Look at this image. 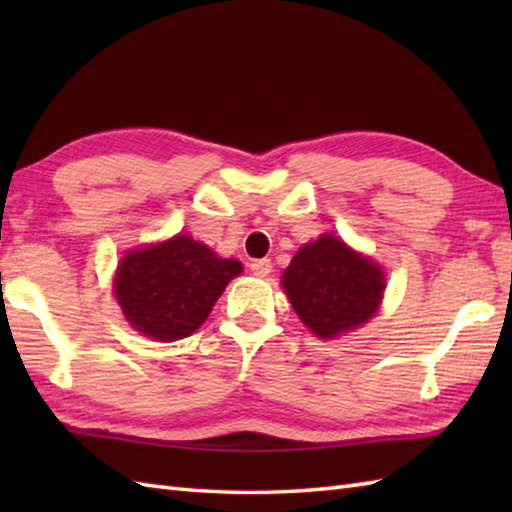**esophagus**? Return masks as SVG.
I'll return each mask as SVG.
<instances>
[{
  "mask_svg": "<svg viewBox=\"0 0 512 512\" xmlns=\"http://www.w3.org/2000/svg\"><path fill=\"white\" fill-rule=\"evenodd\" d=\"M250 270H253L255 277H268L270 270H273V262L270 259H255L253 264H250Z\"/></svg>",
  "mask_w": 512,
  "mask_h": 512,
  "instance_id": "1",
  "label": "esophagus"
}]
</instances>
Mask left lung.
Here are the masks:
<instances>
[{
  "instance_id": "left-lung-1",
  "label": "left lung",
  "mask_w": 512,
  "mask_h": 512,
  "mask_svg": "<svg viewBox=\"0 0 512 512\" xmlns=\"http://www.w3.org/2000/svg\"><path fill=\"white\" fill-rule=\"evenodd\" d=\"M281 286L314 336L336 339L374 317L383 301L385 273L328 233L297 250L281 275Z\"/></svg>"
}]
</instances>
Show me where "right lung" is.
<instances>
[{"mask_svg": "<svg viewBox=\"0 0 512 512\" xmlns=\"http://www.w3.org/2000/svg\"><path fill=\"white\" fill-rule=\"evenodd\" d=\"M242 273L189 235L129 250L116 268L114 295L134 330L154 341H178L209 317L228 281Z\"/></svg>", "mask_w": 512, "mask_h": 512, "instance_id": "1", "label": "right lung"}]
</instances>
